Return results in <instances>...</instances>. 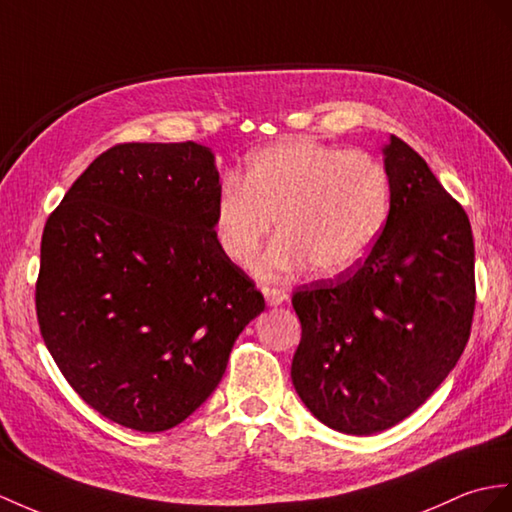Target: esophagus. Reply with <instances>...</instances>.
<instances>
[{
    "label": "esophagus",
    "instance_id": "34e87169",
    "mask_svg": "<svg viewBox=\"0 0 512 512\" xmlns=\"http://www.w3.org/2000/svg\"><path fill=\"white\" fill-rule=\"evenodd\" d=\"M263 293H265V299H267V306H280L284 302H289V293L282 291V289H269V286H265Z\"/></svg>",
    "mask_w": 512,
    "mask_h": 512
}]
</instances>
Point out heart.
<instances>
[{"instance_id":"b5f03b06","label":"heart","mask_w":512,"mask_h":512,"mask_svg":"<svg viewBox=\"0 0 512 512\" xmlns=\"http://www.w3.org/2000/svg\"><path fill=\"white\" fill-rule=\"evenodd\" d=\"M389 213L391 178L376 156L299 139L249 156L243 184L221 186L213 230L232 263L249 265L278 221L260 276L284 280L310 265L339 276L367 258Z\"/></svg>"}]
</instances>
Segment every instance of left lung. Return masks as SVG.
<instances>
[{
  "mask_svg": "<svg viewBox=\"0 0 512 512\" xmlns=\"http://www.w3.org/2000/svg\"><path fill=\"white\" fill-rule=\"evenodd\" d=\"M391 213L354 273L293 293L291 378L328 428L367 436L428 400L469 341L476 278L469 217L413 147L384 149Z\"/></svg>",
  "mask_w": 512,
  "mask_h": 512,
  "instance_id": "obj_1",
  "label": "left lung"
}]
</instances>
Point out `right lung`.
<instances>
[{
  "mask_svg": "<svg viewBox=\"0 0 512 512\" xmlns=\"http://www.w3.org/2000/svg\"><path fill=\"white\" fill-rule=\"evenodd\" d=\"M219 191L210 147L121 143L45 223L43 341L73 391L123 428L162 432L193 415L265 310L215 239Z\"/></svg>",
  "mask_w": 512,
  "mask_h": 512,
  "instance_id": "add662e5",
  "label": "right lung"
}]
</instances>
